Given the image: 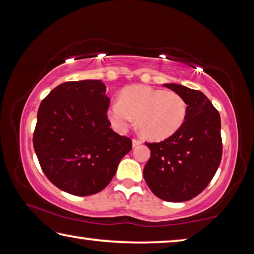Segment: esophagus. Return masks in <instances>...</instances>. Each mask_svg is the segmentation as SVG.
<instances>
[{"label":"esophagus","mask_w":254,"mask_h":254,"mask_svg":"<svg viewBox=\"0 0 254 254\" xmlns=\"http://www.w3.org/2000/svg\"><path fill=\"white\" fill-rule=\"evenodd\" d=\"M141 143H142V141H141L140 139H136V137H134V139L132 140L133 147H136V145H139V144H141Z\"/></svg>","instance_id":"obj_1"}]
</instances>
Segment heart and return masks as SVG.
I'll return each mask as SVG.
<instances>
[{
  "label": "heart",
  "instance_id": "1",
  "mask_svg": "<svg viewBox=\"0 0 254 254\" xmlns=\"http://www.w3.org/2000/svg\"><path fill=\"white\" fill-rule=\"evenodd\" d=\"M186 112V102L179 94L133 85L123 89L119 102L112 103L109 118L117 130L126 131L136 117L141 134L150 140H162L183 126Z\"/></svg>",
  "mask_w": 254,
  "mask_h": 254
}]
</instances>
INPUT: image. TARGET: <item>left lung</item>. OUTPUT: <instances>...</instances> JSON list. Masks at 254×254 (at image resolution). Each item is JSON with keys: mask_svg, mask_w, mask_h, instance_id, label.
<instances>
[{"mask_svg": "<svg viewBox=\"0 0 254 254\" xmlns=\"http://www.w3.org/2000/svg\"><path fill=\"white\" fill-rule=\"evenodd\" d=\"M165 86L186 102V119L161 142H145L151 156L143 177L159 198L178 203L199 195L216 173L223 151L221 118L201 92L178 84Z\"/></svg>", "mask_w": 254, "mask_h": 254, "instance_id": "left-lung-1", "label": "left lung"}]
</instances>
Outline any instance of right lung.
I'll return each mask as SVG.
<instances>
[{
  "label": "right lung",
  "instance_id": "add662e5",
  "mask_svg": "<svg viewBox=\"0 0 254 254\" xmlns=\"http://www.w3.org/2000/svg\"><path fill=\"white\" fill-rule=\"evenodd\" d=\"M101 80L66 81L38 110L33 148L45 175L68 194L103 190L132 149L130 137L110 127V98Z\"/></svg>",
  "mask_w": 254,
  "mask_h": 254
}]
</instances>
